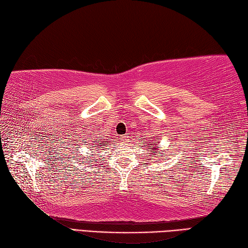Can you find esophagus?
<instances>
[{
	"mask_svg": "<svg viewBox=\"0 0 248 248\" xmlns=\"http://www.w3.org/2000/svg\"><path fill=\"white\" fill-rule=\"evenodd\" d=\"M120 140H121V141H123V143H128V141H129V136L127 134L121 135L120 136Z\"/></svg>",
	"mask_w": 248,
	"mask_h": 248,
	"instance_id": "1",
	"label": "esophagus"
}]
</instances>
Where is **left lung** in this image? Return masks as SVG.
Segmentation results:
<instances>
[{
    "instance_id": "1",
    "label": "left lung",
    "mask_w": 248,
    "mask_h": 248,
    "mask_svg": "<svg viewBox=\"0 0 248 248\" xmlns=\"http://www.w3.org/2000/svg\"><path fill=\"white\" fill-rule=\"evenodd\" d=\"M144 143H145V141H144ZM147 143H148V144H146L145 146H147V148H148V149H151V151H150V155H152V154H154V152H155L156 154H155V155H157V151H155V150H157V148H159V147H154V148H152V146H154L155 145V141H154V143H150V141H147Z\"/></svg>"
}]
</instances>
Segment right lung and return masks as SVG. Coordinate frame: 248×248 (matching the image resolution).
Returning <instances> with one entry per match:
<instances>
[{"label":"right lung","instance_id":"obj_1","mask_svg":"<svg viewBox=\"0 0 248 248\" xmlns=\"http://www.w3.org/2000/svg\"><path fill=\"white\" fill-rule=\"evenodd\" d=\"M103 141H99V140L97 139V140H93V143H88V144H91L89 146V148H96V147H99V148H102V146L104 145V144H102ZM105 143H108V141H105Z\"/></svg>","mask_w":248,"mask_h":248}]
</instances>
